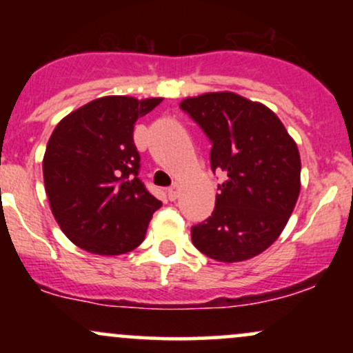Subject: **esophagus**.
Here are the masks:
<instances>
[{"instance_id":"34e87169","label":"esophagus","mask_w":353,"mask_h":353,"mask_svg":"<svg viewBox=\"0 0 353 353\" xmlns=\"http://www.w3.org/2000/svg\"><path fill=\"white\" fill-rule=\"evenodd\" d=\"M179 184H176V182H174V184L171 185V188L168 189V197H169V201H176L177 199V196H179Z\"/></svg>"}]
</instances>
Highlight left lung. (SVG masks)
<instances>
[{
    "mask_svg": "<svg viewBox=\"0 0 353 353\" xmlns=\"http://www.w3.org/2000/svg\"><path fill=\"white\" fill-rule=\"evenodd\" d=\"M208 136L210 169L225 176L216 208L192 225V244L210 259L239 262L264 252L281 236L301 192V156L264 104L208 92L181 103Z\"/></svg>",
    "mask_w": 353,
    "mask_h": 353,
    "instance_id": "1",
    "label": "left lung"
}]
</instances>
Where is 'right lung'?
Segmentation results:
<instances>
[{"mask_svg": "<svg viewBox=\"0 0 353 353\" xmlns=\"http://www.w3.org/2000/svg\"><path fill=\"white\" fill-rule=\"evenodd\" d=\"M161 98L106 96L56 125L43 159L44 188L61 230L81 249L119 255L144 241L163 202L139 179L134 125Z\"/></svg>", "mask_w": 353, "mask_h": 353, "instance_id": "1", "label": "right lung"}]
</instances>
